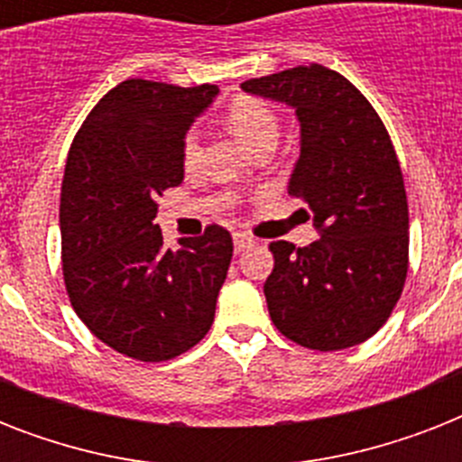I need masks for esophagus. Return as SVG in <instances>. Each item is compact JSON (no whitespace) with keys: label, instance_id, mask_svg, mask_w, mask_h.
Instances as JSON below:
<instances>
[{"label":"esophagus","instance_id":"1","mask_svg":"<svg viewBox=\"0 0 462 462\" xmlns=\"http://www.w3.org/2000/svg\"><path fill=\"white\" fill-rule=\"evenodd\" d=\"M232 239H235V252H245V249H249L254 245V239L249 235H245V232H235Z\"/></svg>","mask_w":462,"mask_h":462}]
</instances>
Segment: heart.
Returning <instances> with one entry per match:
<instances>
[{"label": "heart", "mask_w": 462, "mask_h": 462, "mask_svg": "<svg viewBox=\"0 0 462 462\" xmlns=\"http://www.w3.org/2000/svg\"><path fill=\"white\" fill-rule=\"evenodd\" d=\"M227 126L237 136L239 143L249 148L252 153L266 146L275 148L278 136H281V122H278V115L273 112V107H268L263 100H256V97H237V100H232V105L227 107ZM199 153H201L199 136H196V132H189L184 143H181L184 165H194L196 160H199Z\"/></svg>", "instance_id": "heart-1"}]
</instances>
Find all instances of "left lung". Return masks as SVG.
I'll return each instance as SVG.
<instances>
[{
	"mask_svg": "<svg viewBox=\"0 0 462 462\" xmlns=\"http://www.w3.org/2000/svg\"><path fill=\"white\" fill-rule=\"evenodd\" d=\"M242 90L295 110L300 158L288 194L307 203L321 235L302 249L271 242L268 314L309 350L365 343L408 275V196L386 126L345 76L321 64L252 79Z\"/></svg>",
	"mask_w": 462,
	"mask_h": 462,
	"instance_id": "8db88e82",
	"label": "left lung"
}]
</instances>
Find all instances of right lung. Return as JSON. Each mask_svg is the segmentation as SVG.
I'll list each match as a JSON object with an SVG mask.
<instances>
[{
    "instance_id": "add662e5",
    "label": "right lung",
    "mask_w": 462,
    "mask_h": 462,
    "mask_svg": "<svg viewBox=\"0 0 462 462\" xmlns=\"http://www.w3.org/2000/svg\"><path fill=\"white\" fill-rule=\"evenodd\" d=\"M217 86L129 79L90 110L61 181L60 230L69 300L112 350L165 362L210 330L232 259L230 232L167 249L158 199L184 180L181 143Z\"/></svg>"
}]
</instances>
